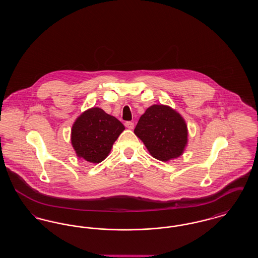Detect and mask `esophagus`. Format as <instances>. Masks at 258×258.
Instances as JSON below:
<instances>
[{"label": "esophagus", "instance_id": "34e87169", "mask_svg": "<svg viewBox=\"0 0 258 258\" xmlns=\"http://www.w3.org/2000/svg\"><path fill=\"white\" fill-rule=\"evenodd\" d=\"M124 125H125L128 130H133V128L135 127V123H133V122H125Z\"/></svg>", "mask_w": 258, "mask_h": 258}]
</instances>
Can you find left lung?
<instances>
[{
  "label": "left lung",
  "instance_id": "8db88e82",
  "mask_svg": "<svg viewBox=\"0 0 258 258\" xmlns=\"http://www.w3.org/2000/svg\"><path fill=\"white\" fill-rule=\"evenodd\" d=\"M135 134L150 155L161 161L182 156L188 141L187 125L182 115L163 104L148 107L136 124Z\"/></svg>",
  "mask_w": 258,
  "mask_h": 258
}]
</instances>
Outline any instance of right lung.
I'll use <instances>...</instances> for the list:
<instances>
[{"label":"right lung","mask_w":258,"mask_h":258,"mask_svg":"<svg viewBox=\"0 0 258 258\" xmlns=\"http://www.w3.org/2000/svg\"><path fill=\"white\" fill-rule=\"evenodd\" d=\"M123 130V123L114 116L92 107L81 113L73 124L72 145L79 159L97 164L107 158Z\"/></svg>","instance_id":"1"}]
</instances>
